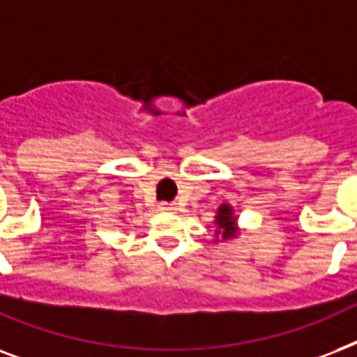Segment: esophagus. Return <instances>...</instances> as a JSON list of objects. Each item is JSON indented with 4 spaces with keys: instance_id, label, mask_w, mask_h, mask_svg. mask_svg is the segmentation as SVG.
Listing matches in <instances>:
<instances>
[{
    "instance_id": "obj_1",
    "label": "esophagus",
    "mask_w": 357,
    "mask_h": 357,
    "mask_svg": "<svg viewBox=\"0 0 357 357\" xmlns=\"http://www.w3.org/2000/svg\"><path fill=\"white\" fill-rule=\"evenodd\" d=\"M160 208L164 210V212H173V210H176V204L175 203H162L160 204Z\"/></svg>"
}]
</instances>
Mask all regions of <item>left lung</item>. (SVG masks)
<instances>
[{"label": "left lung", "mask_w": 357, "mask_h": 357, "mask_svg": "<svg viewBox=\"0 0 357 357\" xmlns=\"http://www.w3.org/2000/svg\"><path fill=\"white\" fill-rule=\"evenodd\" d=\"M214 223H216V242L218 240H233L238 236L240 229L236 227V214L234 208L229 203L220 204V208L216 210L214 216Z\"/></svg>", "instance_id": "obj_1"}]
</instances>
